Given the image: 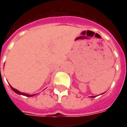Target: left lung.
Listing matches in <instances>:
<instances>
[{"label": "left lung", "mask_w": 127, "mask_h": 127, "mask_svg": "<svg viewBox=\"0 0 127 127\" xmlns=\"http://www.w3.org/2000/svg\"><path fill=\"white\" fill-rule=\"evenodd\" d=\"M104 93H103V94H104ZM97 97V96H90V97Z\"/></svg>", "instance_id": "8db88e82"}]
</instances>
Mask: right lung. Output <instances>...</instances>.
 Wrapping results in <instances>:
<instances>
[{"label": "right lung", "instance_id": "obj_1", "mask_svg": "<svg viewBox=\"0 0 127 127\" xmlns=\"http://www.w3.org/2000/svg\"><path fill=\"white\" fill-rule=\"evenodd\" d=\"M10 86L11 89H12V90L14 91V92L15 93H16V94H19V95H25V96H26V97H32V96H33V95H36V94L29 95V94H26V93L21 92L18 91V90H16V89L14 88L13 87L11 86L10 85Z\"/></svg>", "mask_w": 127, "mask_h": 127}]
</instances>
